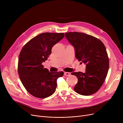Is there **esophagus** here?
<instances>
[{"instance_id": "34e87169", "label": "esophagus", "mask_w": 123, "mask_h": 123, "mask_svg": "<svg viewBox=\"0 0 123 123\" xmlns=\"http://www.w3.org/2000/svg\"><path fill=\"white\" fill-rule=\"evenodd\" d=\"M64 74L65 76H69L70 75V73L69 72H64Z\"/></svg>"}]
</instances>
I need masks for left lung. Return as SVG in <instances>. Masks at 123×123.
I'll return each instance as SVG.
<instances>
[{"instance_id": "obj_1", "label": "left lung", "mask_w": 123, "mask_h": 123, "mask_svg": "<svg viewBox=\"0 0 123 123\" xmlns=\"http://www.w3.org/2000/svg\"><path fill=\"white\" fill-rule=\"evenodd\" d=\"M65 36L75 48L76 58L86 64L85 73H72L78 80L75 91L84 96L96 93L104 83L109 70V58L104 44L99 39L81 32H68Z\"/></svg>"}]
</instances>
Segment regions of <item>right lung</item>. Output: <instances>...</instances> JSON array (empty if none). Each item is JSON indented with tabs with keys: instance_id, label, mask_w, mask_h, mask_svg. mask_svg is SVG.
<instances>
[{
	"instance_id": "1",
	"label": "right lung",
	"mask_w": 123,
	"mask_h": 123,
	"mask_svg": "<svg viewBox=\"0 0 123 123\" xmlns=\"http://www.w3.org/2000/svg\"><path fill=\"white\" fill-rule=\"evenodd\" d=\"M64 36V33H43L31 39L21 50L18 63L19 78L26 90L35 97L45 98L52 95L57 79L64 75L62 71L50 72L42 63Z\"/></svg>"
}]
</instances>
